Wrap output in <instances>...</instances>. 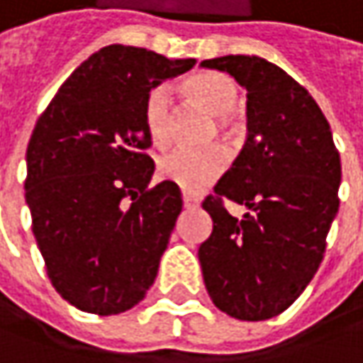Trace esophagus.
<instances>
[{"label": "esophagus", "mask_w": 363, "mask_h": 363, "mask_svg": "<svg viewBox=\"0 0 363 363\" xmlns=\"http://www.w3.org/2000/svg\"><path fill=\"white\" fill-rule=\"evenodd\" d=\"M182 205H184V209H195L197 205H199V199H195V197H191V195H182Z\"/></svg>", "instance_id": "1"}]
</instances>
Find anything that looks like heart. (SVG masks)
<instances>
[{
	"label": "heart",
	"mask_w": 363,
	"mask_h": 363,
	"mask_svg": "<svg viewBox=\"0 0 363 363\" xmlns=\"http://www.w3.org/2000/svg\"><path fill=\"white\" fill-rule=\"evenodd\" d=\"M182 96L191 104L216 117V131L224 139L232 138L234 127L228 115L236 106V84L224 74L203 72L186 77L181 84ZM172 102L166 88H154L143 102V127L156 147H166L170 141ZM228 156L220 145H211L199 152L172 150L158 162V174L166 182L179 186L184 193H201L216 182L225 170Z\"/></svg>",
	"instance_id": "obj_1"
}]
</instances>
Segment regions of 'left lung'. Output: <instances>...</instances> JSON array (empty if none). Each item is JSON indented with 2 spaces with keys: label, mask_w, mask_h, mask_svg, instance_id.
I'll return each instance as SVG.
<instances>
[{
  "label": "left lung",
  "mask_w": 363,
  "mask_h": 363,
  "mask_svg": "<svg viewBox=\"0 0 363 363\" xmlns=\"http://www.w3.org/2000/svg\"><path fill=\"white\" fill-rule=\"evenodd\" d=\"M201 67L246 88L248 129L242 152L203 201L213 220L199 246L203 281L222 312L267 320L296 302L325 257L341 158L323 111L281 67L255 55L205 59ZM225 199L249 213L230 216Z\"/></svg>",
  "instance_id": "1"
}]
</instances>
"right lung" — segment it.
<instances>
[{
	"mask_svg": "<svg viewBox=\"0 0 363 363\" xmlns=\"http://www.w3.org/2000/svg\"><path fill=\"white\" fill-rule=\"evenodd\" d=\"M195 59L108 45L90 55L49 102L26 150L33 234L57 294L111 316L152 288L177 218L181 189H147L154 160L143 102Z\"/></svg>",
	"mask_w": 363,
	"mask_h": 363,
	"instance_id": "obj_1",
	"label": "right lung"
}]
</instances>
